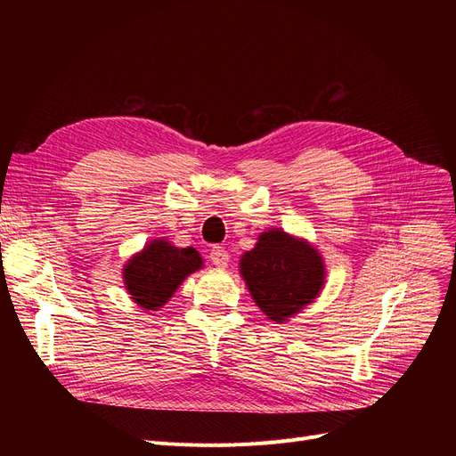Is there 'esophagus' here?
Returning a JSON list of instances; mask_svg holds the SVG:
<instances>
[{"instance_id": "esophagus-1", "label": "esophagus", "mask_w": 456, "mask_h": 456, "mask_svg": "<svg viewBox=\"0 0 456 456\" xmlns=\"http://www.w3.org/2000/svg\"><path fill=\"white\" fill-rule=\"evenodd\" d=\"M211 262L216 268H226L230 262V255L224 251V247H213L211 249Z\"/></svg>"}]
</instances>
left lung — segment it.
I'll use <instances>...</instances> for the list:
<instances>
[{
    "label": "left lung",
    "mask_w": 456,
    "mask_h": 456,
    "mask_svg": "<svg viewBox=\"0 0 456 456\" xmlns=\"http://www.w3.org/2000/svg\"><path fill=\"white\" fill-rule=\"evenodd\" d=\"M240 272L256 306L268 320L283 323L305 310L325 283V265L317 249L300 238L273 228L240 260Z\"/></svg>",
    "instance_id": "left-lung-1"
}]
</instances>
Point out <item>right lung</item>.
<instances>
[{"instance_id":"obj_1","label":"right lung","mask_w":456,"mask_h":456,"mask_svg":"<svg viewBox=\"0 0 456 456\" xmlns=\"http://www.w3.org/2000/svg\"><path fill=\"white\" fill-rule=\"evenodd\" d=\"M203 268V258L194 247L178 249L167 240H151L141 253L123 266L127 293L144 310L156 312L190 273Z\"/></svg>"}]
</instances>
